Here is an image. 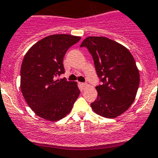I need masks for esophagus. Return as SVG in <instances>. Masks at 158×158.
<instances>
[{
  "mask_svg": "<svg viewBox=\"0 0 158 158\" xmlns=\"http://www.w3.org/2000/svg\"><path fill=\"white\" fill-rule=\"evenodd\" d=\"M79 85H80L81 87H82V88H84V87H85L86 83H84V82H80V83H79Z\"/></svg>",
  "mask_w": 158,
  "mask_h": 158,
  "instance_id": "34e87169",
  "label": "esophagus"
}]
</instances>
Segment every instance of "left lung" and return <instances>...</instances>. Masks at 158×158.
<instances>
[{"instance_id":"left-lung-1","label":"left lung","mask_w":158,"mask_h":158,"mask_svg":"<svg viewBox=\"0 0 158 158\" xmlns=\"http://www.w3.org/2000/svg\"><path fill=\"white\" fill-rule=\"evenodd\" d=\"M80 47L89 50L101 82L96 86L97 99L93 110L105 118H115L132 104L139 85V73L135 60L119 43L105 37H88Z\"/></svg>"}]
</instances>
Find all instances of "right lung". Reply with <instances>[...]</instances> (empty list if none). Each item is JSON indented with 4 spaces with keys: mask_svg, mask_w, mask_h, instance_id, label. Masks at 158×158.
I'll return each instance as SVG.
<instances>
[{
    "mask_svg": "<svg viewBox=\"0 0 158 158\" xmlns=\"http://www.w3.org/2000/svg\"><path fill=\"white\" fill-rule=\"evenodd\" d=\"M81 38L66 34L48 36L28 51L20 70V88L30 108L43 119L57 121L73 108L80 94L76 82L65 78L64 57Z\"/></svg>",
    "mask_w": 158,
    "mask_h": 158,
    "instance_id": "1",
    "label": "right lung"
}]
</instances>
